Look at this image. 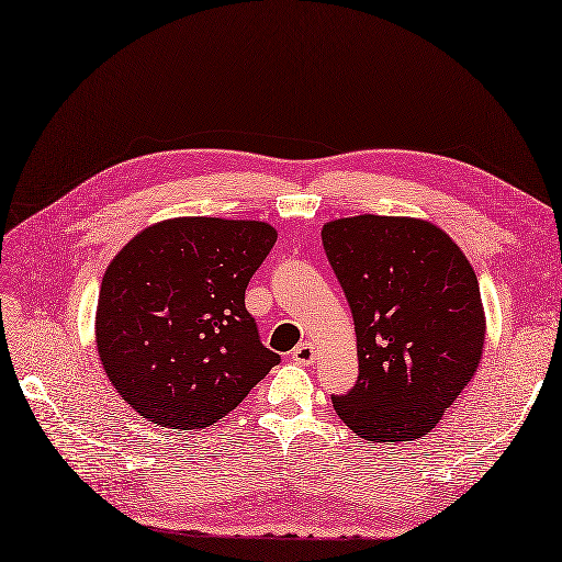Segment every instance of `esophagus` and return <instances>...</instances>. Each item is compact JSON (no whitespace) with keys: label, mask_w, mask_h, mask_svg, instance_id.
Segmentation results:
<instances>
[{"label":"esophagus","mask_w":562,"mask_h":562,"mask_svg":"<svg viewBox=\"0 0 562 562\" xmlns=\"http://www.w3.org/2000/svg\"><path fill=\"white\" fill-rule=\"evenodd\" d=\"M314 359H316V351H314V347L307 345V342H302V345H297V347L293 349V361L300 363V366H312Z\"/></svg>","instance_id":"obj_1"}]
</instances>
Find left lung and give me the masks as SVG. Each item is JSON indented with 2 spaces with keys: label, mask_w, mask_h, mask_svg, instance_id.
<instances>
[{
  "label": "left lung",
  "mask_w": 562,
  "mask_h": 562,
  "mask_svg": "<svg viewBox=\"0 0 562 562\" xmlns=\"http://www.w3.org/2000/svg\"><path fill=\"white\" fill-rule=\"evenodd\" d=\"M321 239L359 349V380L333 396L337 417L372 443L427 436L483 356L485 312L471 262L419 217H339Z\"/></svg>",
  "instance_id": "1"
}]
</instances>
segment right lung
<instances>
[{"instance_id": "obj_1", "label": "right lung", "mask_w": 562, "mask_h": 562, "mask_svg": "<svg viewBox=\"0 0 562 562\" xmlns=\"http://www.w3.org/2000/svg\"><path fill=\"white\" fill-rule=\"evenodd\" d=\"M277 229L260 220L173 217L114 255L95 310L112 386L168 429L223 419L281 356L262 347L246 288Z\"/></svg>"}]
</instances>
